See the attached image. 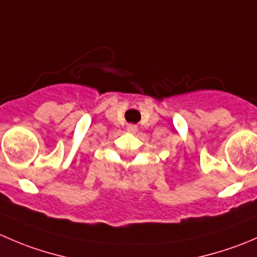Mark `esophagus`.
Returning a JSON list of instances; mask_svg holds the SVG:
<instances>
[{"mask_svg":"<svg viewBox=\"0 0 257 257\" xmlns=\"http://www.w3.org/2000/svg\"><path fill=\"white\" fill-rule=\"evenodd\" d=\"M126 129H128V132H132V133H136L137 132V125L136 124H128V125H126Z\"/></svg>","mask_w":257,"mask_h":257,"instance_id":"1","label":"esophagus"}]
</instances>
